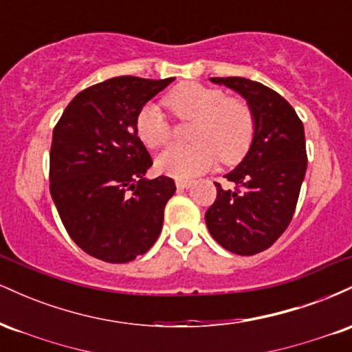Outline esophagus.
Returning a JSON list of instances; mask_svg holds the SVG:
<instances>
[{
  "label": "esophagus",
  "mask_w": 352,
  "mask_h": 352,
  "mask_svg": "<svg viewBox=\"0 0 352 352\" xmlns=\"http://www.w3.org/2000/svg\"><path fill=\"white\" fill-rule=\"evenodd\" d=\"M175 185H177V188H179V190H184V188L192 187V182H190V180H177Z\"/></svg>",
  "instance_id": "34e87169"
}]
</instances>
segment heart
I'll use <instances>...</instances> for the list:
<instances>
[{
    "label": "heart",
    "instance_id": "1",
    "mask_svg": "<svg viewBox=\"0 0 352 352\" xmlns=\"http://www.w3.org/2000/svg\"><path fill=\"white\" fill-rule=\"evenodd\" d=\"M168 111L179 119H193L192 145H172L160 152L155 167L160 173L179 180L201 175L220 160L235 164L252 144L254 119L250 107L238 99L227 98L221 89L185 82L173 87L164 98ZM135 132L147 147L164 145L170 127L155 104H147L135 117Z\"/></svg>",
    "mask_w": 352,
    "mask_h": 352
}]
</instances>
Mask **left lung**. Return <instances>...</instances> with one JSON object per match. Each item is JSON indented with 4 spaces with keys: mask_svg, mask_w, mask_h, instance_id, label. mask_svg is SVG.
Wrapping results in <instances>:
<instances>
[{
    "mask_svg": "<svg viewBox=\"0 0 352 352\" xmlns=\"http://www.w3.org/2000/svg\"><path fill=\"white\" fill-rule=\"evenodd\" d=\"M238 92L254 119L243 160L225 173L233 190L217 187L205 213L210 235L228 252L250 256L270 248L292 221L306 173L305 127L294 109L273 89L245 78H210Z\"/></svg>",
    "mask_w": 352,
    "mask_h": 352,
    "instance_id": "left-lung-1",
    "label": "left lung"
}]
</instances>
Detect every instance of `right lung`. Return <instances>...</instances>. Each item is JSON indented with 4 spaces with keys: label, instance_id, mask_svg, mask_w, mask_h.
Returning <instances> with one entry per match:
<instances>
[{
    "label": "right lung",
    "instance_id": "add662e5",
    "mask_svg": "<svg viewBox=\"0 0 352 352\" xmlns=\"http://www.w3.org/2000/svg\"><path fill=\"white\" fill-rule=\"evenodd\" d=\"M173 80L120 76L84 89L60 116L50 153L51 197L74 243L107 263H129L160 235L175 193L135 132L139 111Z\"/></svg>",
    "mask_w": 352,
    "mask_h": 352
}]
</instances>
